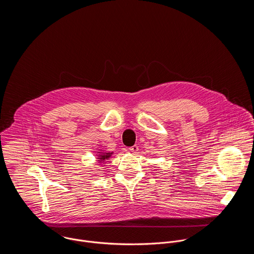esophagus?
Here are the masks:
<instances>
[{
  "label": "esophagus",
  "instance_id": "34e87169",
  "mask_svg": "<svg viewBox=\"0 0 254 254\" xmlns=\"http://www.w3.org/2000/svg\"><path fill=\"white\" fill-rule=\"evenodd\" d=\"M128 149H129V151H130V152H133V153H135V152H137V151L139 150V146L136 145H133V146L129 147Z\"/></svg>",
  "mask_w": 254,
  "mask_h": 254
}]
</instances>
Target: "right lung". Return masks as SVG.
<instances>
[{
  "instance_id": "obj_1",
  "label": "right lung",
  "mask_w": 254,
  "mask_h": 254,
  "mask_svg": "<svg viewBox=\"0 0 254 254\" xmlns=\"http://www.w3.org/2000/svg\"><path fill=\"white\" fill-rule=\"evenodd\" d=\"M111 154H112V152H101V151H99V154H98L99 162L106 161L107 159H109V157L111 156Z\"/></svg>"
}]
</instances>
